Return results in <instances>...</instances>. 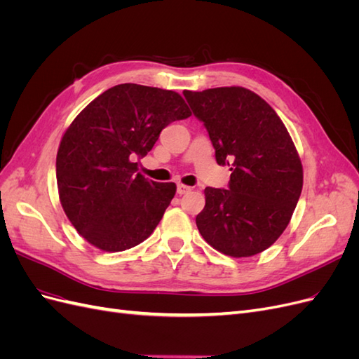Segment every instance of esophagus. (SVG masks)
Listing matches in <instances>:
<instances>
[{"label": "esophagus", "mask_w": 359, "mask_h": 359, "mask_svg": "<svg viewBox=\"0 0 359 359\" xmlns=\"http://www.w3.org/2000/svg\"><path fill=\"white\" fill-rule=\"evenodd\" d=\"M191 190V187H189V186H184V184H178V187H177V193L180 194H186V193H189Z\"/></svg>", "instance_id": "34e87169"}]
</instances>
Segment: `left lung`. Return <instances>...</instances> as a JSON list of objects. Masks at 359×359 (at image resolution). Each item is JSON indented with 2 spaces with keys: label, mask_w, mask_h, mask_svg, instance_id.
Returning <instances> with one entry per match:
<instances>
[{
  "label": "left lung",
  "mask_w": 359,
  "mask_h": 359,
  "mask_svg": "<svg viewBox=\"0 0 359 359\" xmlns=\"http://www.w3.org/2000/svg\"><path fill=\"white\" fill-rule=\"evenodd\" d=\"M203 123L219 165L231 166L226 189H205L196 226L220 253L250 257L287 227L302 190V165L283 121L243 86L184 91Z\"/></svg>",
  "instance_id": "1"
}]
</instances>
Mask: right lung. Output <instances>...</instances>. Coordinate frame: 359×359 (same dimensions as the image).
<instances>
[{
    "instance_id": "add662e5",
    "label": "right lung",
    "mask_w": 359,
    "mask_h": 359,
    "mask_svg": "<svg viewBox=\"0 0 359 359\" xmlns=\"http://www.w3.org/2000/svg\"><path fill=\"white\" fill-rule=\"evenodd\" d=\"M190 115L175 91L121 83L73 119L60 142L57 184L64 212L90 244L123 252L154 232L177 186L140 175L136 160L168 124Z\"/></svg>"
}]
</instances>
